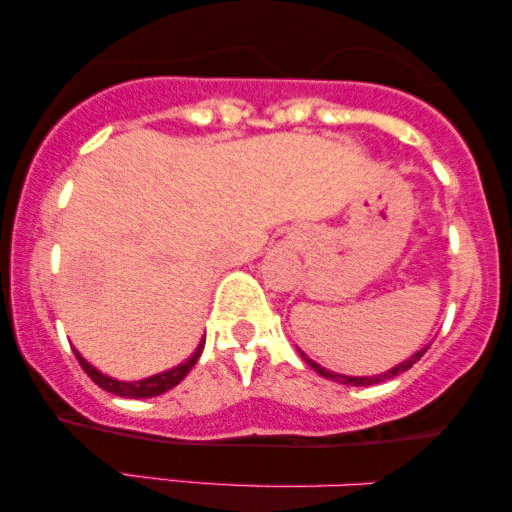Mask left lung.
<instances>
[{"label": "left lung", "instance_id": "8db88e82", "mask_svg": "<svg viewBox=\"0 0 512 512\" xmlns=\"http://www.w3.org/2000/svg\"><path fill=\"white\" fill-rule=\"evenodd\" d=\"M431 346V344H428ZM428 346H424V349H419L416 351L414 356H409L407 361H402L399 363V366H395V368H390V370H385V373H380V375H368V378H356V375H339V373H332V370H327V368H322V366H317V363L313 361V358H308L303 354L301 349V356L305 358V363H308L310 368L315 370V373H320L322 378H327V380H334V383H342V385H354V387H368V385H375V383H383V380H390V378H395V375H399V373H404V370H409L411 366H414L416 361H419L421 356L426 354L428 351Z\"/></svg>", "mask_w": 512, "mask_h": 512}]
</instances>
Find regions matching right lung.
<instances>
[{"instance_id": "1", "label": "right lung", "mask_w": 512, "mask_h": 512, "mask_svg": "<svg viewBox=\"0 0 512 512\" xmlns=\"http://www.w3.org/2000/svg\"><path fill=\"white\" fill-rule=\"evenodd\" d=\"M202 349H204V339L199 342L195 354L187 358V361H182L180 366L170 368V370H166V373L151 375V378L137 380V383H122V380H115V378H110V375H103L101 370L93 368L91 363H88L76 349H74V354H76V358H79L81 368L86 370L88 378H91L98 387H103L105 392H110V395H117V397H127V399H144V397H158V395H163V392L173 390V387L178 385L192 368H195L197 358L202 356Z\"/></svg>"}]
</instances>
